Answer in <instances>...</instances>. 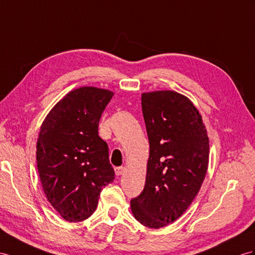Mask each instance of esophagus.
Segmentation results:
<instances>
[{"instance_id": "1", "label": "esophagus", "mask_w": 255, "mask_h": 255, "mask_svg": "<svg viewBox=\"0 0 255 255\" xmlns=\"http://www.w3.org/2000/svg\"><path fill=\"white\" fill-rule=\"evenodd\" d=\"M125 171H126L125 167H116L115 168V174L116 175H122Z\"/></svg>"}]
</instances>
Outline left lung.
<instances>
[{
	"label": "left lung",
	"instance_id": "8db88e82",
	"mask_svg": "<svg viewBox=\"0 0 255 255\" xmlns=\"http://www.w3.org/2000/svg\"><path fill=\"white\" fill-rule=\"evenodd\" d=\"M142 112L149 142L145 185L130 201L133 217L149 228L179 219L205 180L209 138L193 102L173 90L143 93Z\"/></svg>",
	"mask_w": 255,
	"mask_h": 255
}]
</instances>
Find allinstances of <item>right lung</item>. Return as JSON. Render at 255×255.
<instances>
[{
	"label": "right lung",
	"instance_id": "1",
	"mask_svg": "<svg viewBox=\"0 0 255 255\" xmlns=\"http://www.w3.org/2000/svg\"><path fill=\"white\" fill-rule=\"evenodd\" d=\"M113 96L91 86L72 90L50 110L38 132L36 162L43 191L65 221L88 219L102 188L114 180L108 144L98 134Z\"/></svg>",
	"mask_w": 255,
	"mask_h": 255
}]
</instances>
